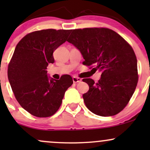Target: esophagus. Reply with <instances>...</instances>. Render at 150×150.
Instances as JSON below:
<instances>
[{
  "label": "esophagus",
  "mask_w": 150,
  "mask_h": 150,
  "mask_svg": "<svg viewBox=\"0 0 150 150\" xmlns=\"http://www.w3.org/2000/svg\"><path fill=\"white\" fill-rule=\"evenodd\" d=\"M73 81L74 83H77V82H81V81H82V79L80 78V77L74 76V77H73Z\"/></svg>",
  "instance_id": "34e87169"
}]
</instances>
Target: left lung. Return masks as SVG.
I'll list each match as a JSON object with an SVG mask.
<instances>
[{
    "label": "left lung",
    "instance_id": "1",
    "mask_svg": "<svg viewBox=\"0 0 150 150\" xmlns=\"http://www.w3.org/2000/svg\"><path fill=\"white\" fill-rule=\"evenodd\" d=\"M67 41L80 51L84 65L101 72L97 83L90 78L82 80L89 87L82 96L87 108L101 116L120 112L132 97L138 81L137 58L132 48L108 28L73 30Z\"/></svg>",
    "mask_w": 150,
    "mask_h": 150
}]
</instances>
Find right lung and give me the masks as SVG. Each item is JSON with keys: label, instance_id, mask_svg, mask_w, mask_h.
Listing matches in <instances>:
<instances>
[{"label": "right lung", "instance_id": "add662e5", "mask_svg": "<svg viewBox=\"0 0 150 150\" xmlns=\"http://www.w3.org/2000/svg\"><path fill=\"white\" fill-rule=\"evenodd\" d=\"M71 30L53 29L31 32L15 47L8 69V80L17 101L34 116L45 118L61 106L65 91L73 83L69 75L54 80L47 66L54 63L53 53L66 42Z\"/></svg>", "mask_w": 150, "mask_h": 150}]
</instances>
